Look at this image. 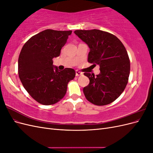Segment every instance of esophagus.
<instances>
[{
	"label": "esophagus",
	"instance_id": "esophagus-1",
	"mask_svg": "<svg viewBox=\"0 0 153 153\" xmlns=\"http://www.w3.org/2000/svg\"><path fill=\"white\" fill-rule=\"evenodd\" d=\"M76 76H82L83 75V73L80 71H76Z\"/></svg>",
	"mask_w": 153,
	"mask_h": 153
}]
</instances>
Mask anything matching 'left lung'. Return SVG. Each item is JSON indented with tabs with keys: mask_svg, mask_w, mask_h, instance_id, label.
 Listing matches in <instances>:
<instances>
[{
	"mask_svg": "<svg viewBox=\"0 0 153 153\" xmlns=\"http://www.w3.org/2000/svg\"><path fill=\"white\" fill-rule=\"evenodd\" d=\"M85 42L90 52L88 62L100 66V73H84L89 84L84 87L86 99L96 105L110 104L122 94L130 72V62L124 46L116 36L98 29L74 32Z\"/></svg>",
	"mask_w": 153,
	"mask_h": 153,
	"instance_id": "obj_1",
	"label": "left lung"
}]
</instances>
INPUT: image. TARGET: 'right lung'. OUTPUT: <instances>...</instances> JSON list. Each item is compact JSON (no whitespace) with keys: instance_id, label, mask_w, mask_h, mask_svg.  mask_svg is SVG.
Here are the masks:
<instances>
[{"instance_id":"1","label":"right lung","mask_w":153,"mask_h":153,"mask_svg":"<svg viewBox=\"0 0 153 153\" xmlns=\"http://www.w3.org/2000/svg\"><path fill=\"white\" fill-rule=\"evenodd\" d=\"M71 30L47 29L30 38L18 58V75L23 86L38 103L50 105L65 96L68 82L75 76L72 68L59 70L53 58L59 57Z\"/></svg>"}]
</instances>
